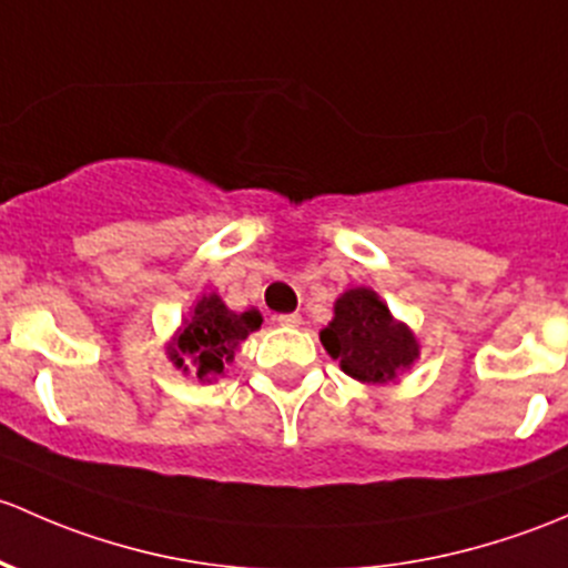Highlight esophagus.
Returning <instances> with one entry per match:
<instances>
[{
  "mask_svg": "<svg viewBox=\"0 0 568 568\" xmlns=\"http://www.w3.org/2000/svg\"><path fill=\"white\" fill-rule=\"evenodd\" d=\"M276 323L284 325V327H297L303 323V320H301V314H278Z\"/></svg>",
  "mask_w": 568,
  "mask_h": 568,
  "instance_id": "obj_1",
  "label": "esophagus"
}]
</instances>
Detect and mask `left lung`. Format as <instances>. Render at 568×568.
Returning a JSON list of instances; mask_svg holds the SVG:
<instances>
[{
    "label": "left lung",
    "mask_w": 568,
    "mask_h": 568,
    "mask_svg": "<svg viewBox=\"0 0 568 568\" xmlns=\"http://www.w3.org/2000/svg\"><path fill=\"white\" fill-rule=\"evenodd\" d=\"M333 312V323L320 331V342L349 377L388 383L418 358L413 333L390 317L372 290L344 292Z\"/></svg>",
    "instance_id": "obj_1"
}]
</instances>
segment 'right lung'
<instances>
[{
    "mask_svg": "<svg viewBox=\"0 0 568 568\" xmlns=\"http://www.w3.org/2000/svg\"><path fill=\"white\" fill-rule=\"evenodd\" d=\"M262 325L260 312H230L219 295H207L196 303L194 317L185 320L178 344L169 347V358L189 372L185 361H194L196 377H215L224 364L235 358V347L248 333Z\"/></svg>",
    "mask_w": 568,
    "mask_h": 568,
    "instance_id": "1",
    "label": "right lung"
}]
</instances>
